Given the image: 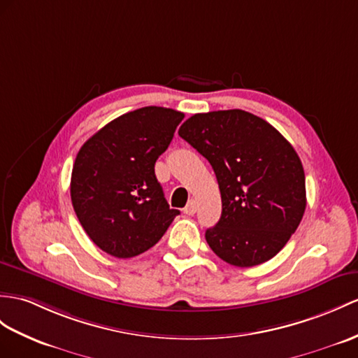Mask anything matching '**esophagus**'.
Returning a JSON list of instances; mask_svg holds the SVG:
<instances>
[{"label":"esophagus","mask_w":358,"mask_h":358,"mask_svg":"<svg viewBox=\"0 0 358 358\" xmlns=\"http://www.w3.org/2000/svg\"><path fill=\"white\" fill-rule=\"evenodd\" d=\"M196 209H197V206H196V200H194V199H191L189 202L187 203V206L184 208V213H185L187 215H194V214H196Z\"/></svg>","instance_id":"esophagus-1"}]
</instances>
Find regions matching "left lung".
<instances>
[{
	"label": "left lung",
	"mask_w": 358,
	"mask_h": 358,
	"mask_svg": "<svg viewBox=\"0 0 358 358\" xmlns=\"http://www.w3.org/2000/svg\"><path fill=\"white\" fill-rule=\"evenodd\" d=\"M179 136L205 156L222 194V217L205 238L237 267L266 263L298 229L307 206L302 162L292 144L241 109L196 113Z\"/></svg>",
	"instance_id": "1"
}]
</instances>
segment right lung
I'll return each instance as SVG.
<instances>
[{"label": "right lung", "instance_id": "1", "mask_svg": "<svg viewBox=\"0 0 358 358\" xmlns=\"http://www.w3.org/2000/svg\"><path fill=\"white\" fill-rule=\"evenodd\" d=\"M182 120V112L145 106L110 121L78 150L71 202L85 232L106 254H143L179 214L164 197L155 162Z\"/></svg>", "mask_w": 358, "mask_h": 358}]
</instances>
